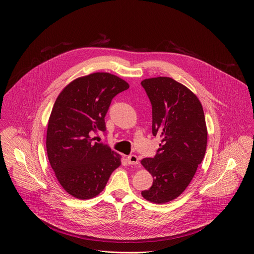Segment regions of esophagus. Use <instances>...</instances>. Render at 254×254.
<instances>
[{
	"mask_svg": "<svg viewBox=\"0 0 254 254\" xmlns=\"http://www.w3.org/2000/svg\"><path fill=\"white\" fill-rule=\"evenodd\" d=\"M127 161L129 165H137L138 164V158L135 155H130L127 158Z\"/></svg>",
	"mask_w": 254,
	"mask_h": 254,
	"instance_id": "esophagus-1",
	"label": "esophagus"
}]
</instances>
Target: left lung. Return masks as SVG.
Listing matches in <instances>:
<instances>
[{
    "label": "left lung",
    "instance_id": "1",
    "mask_svg": "<svg viewBox=\"0 0 254 254\" xmlns=\"http://www.w3.org/2000/svg\"><path fill=\"white\" fill-rule=\"evenodd\" d=\"M152 103L153 134L161 137L154 158L141 165L154 178L141 196L164 204L182 194L192 181L207 147V127L198 97L185 85L170 77H155L140 82Z\"/></svg>",
    "mask_w": 254,
    "mask_h": 254
}]
</instances>
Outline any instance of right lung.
I'll list each match as a JSON object with an SVG mask.
<instances>
[{
  "label": "right lung",
  "mask_w": 254,
  "mask_h": 254,
  "mask_svg": "<svg viewBox=\"0 0 254 254\" xmlns=\"http://www.w3.org/2000/svg\"><path fill=\"white\" fill-rule=\"evenodd\" d=\"M128 87L114 74L96 72L76 78L58 95L48 122L46 149L58 182L71 196H97L121 166V155L94 142L91 134L105 131L104 118L113 98Z\"/></svg>",
  "instance_id": "1"
}]
</instances>
